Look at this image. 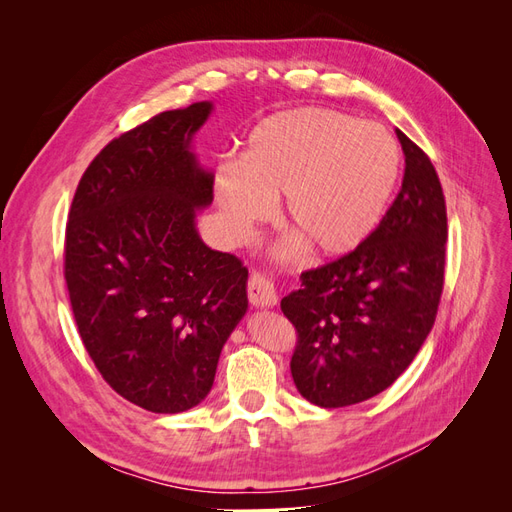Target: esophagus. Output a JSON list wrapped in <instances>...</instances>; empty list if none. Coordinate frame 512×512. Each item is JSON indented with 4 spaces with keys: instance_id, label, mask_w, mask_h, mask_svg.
I'll return each mask as SVG.
<instances>
[{
    "instance_id": "34e87169",
    "label": "esophagus",
    "mask_w": 512,
    "mask_h": 512,
    "mask_svg": "<svg viewBox=\"0 0 512 512\" xmlns=\"http://www.w3.org/2000/svg\"><path fill=\"white\" fill-rule=\"evenodd\" d=\"M247 297L254 307H275L277 305V294L273 288V282L267 275L252 273L250 282H247Z\"/></svg>"
}]
</instances>
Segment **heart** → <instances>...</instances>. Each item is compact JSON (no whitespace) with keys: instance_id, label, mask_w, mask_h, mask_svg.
Listing matches in <instances>:
<instances>
[{"instance_id":"obj_1","label":"heart","mask_w":512,"mask_h":512,"mask_svg":"<svg viewBox=\"0 0 512 512\" xmlns=\"http://www.w3.org/2000/svg\"><path fill=\"white\" fill-rule=\"evenodd\" d=\"M401 177L395 138L378 123L331 108H292L262 119L250 132L239 164H224L213 194L228 230L247 239L273 218L284 198V222L297 232L280 250L352 254L389 213Z\"/></svg>"}]
</instances>
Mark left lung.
Masks as SVG:
<instances>
[{"label":"left lung","instance_id":"8db88e82","mask_svg":"<svg viewBox=\"0 0 512 512\" xmlns=\"http://www.w3.org/2000/svg\"><path fill=\"white\" fill-rule=\"evenodd\" d=\"M406 156L401 190L359 250L301 273L282 299L297 329L290 371L320 408H344L382 393L427 339L444 284L446 205L436 168L397 130Z\"/></svg>","mask_w":512,"mask_h":512}]
</instances>
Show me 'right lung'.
Wrapping results in <instances>:
<instances>
[{
	"label": "right lung",
	"mask_w": 512,
	"mask_h": 512,
	"mask_svg": "<svg viewBox=\"0 0 512 512\" xmlns=\"http://www.w3.org/2000/svg\"><path fill=\"white\" fill-rule=\"evenodd\" d=\"M211 111L207 100L166 111L108 143L68 215L66 284L83 344L121 397L156 414L209 395L247 312V269L196 230L213 173L192 141Z\"/></svg>",
	"instance_id": "obj_1"
}]
</instances>
